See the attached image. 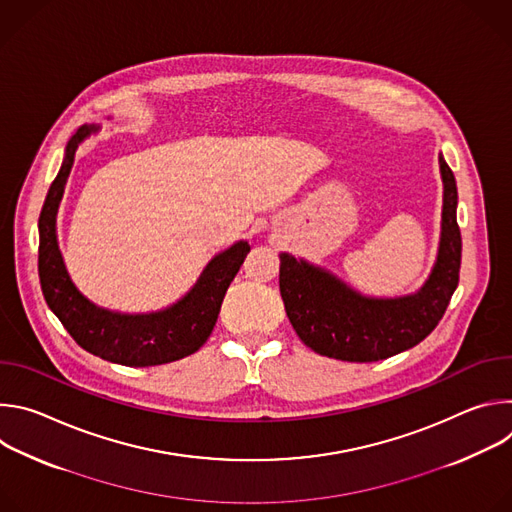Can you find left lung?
<instances>
[{
	"label": "left lung",
	"mask_w": 512,
	"mask_h": 512,
	"mask_svg": "<svg viewBox=\"0 0 512 512\" xmlns=\"http://www.w3.org/2000/svg\"><path fill=\"white\" fill-rule=\"evenodd\" d=\"M444 180L442 237L423 287L403 298H367L330 271L287 253L279 255V291L300 340L322 356L375 362L419 344L442 320L458 287L462 235L456 221L458 188L440 156Z\"/></svg>",
	"instance_id": "1"
}]
</instances>
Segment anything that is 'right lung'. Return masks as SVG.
Masks as SVG:
<instances>
[{
    "label": "right lung",
    "mask_w": 512,
    "mask_h": 512,
    "mask_svg": "<svg viewBox=\"0 0 512 512\" xmlns=\"http://www.w3.org/2000/svg\"><path fill=\"white\" fill-rule=\"evenodd\" d=\"M97 127H81L66 143L64 162L46 194L38 231V273L48 308L87 352L125 367H156L194 354L210 336L227 289L251 247L245 241L218 253L196 285L174 306L152 314H119L97 308L70 281L56 241V212L75 164L79 143Z\"/></svg>",
    "instance_id": "add662e5"
}]
</instances>
